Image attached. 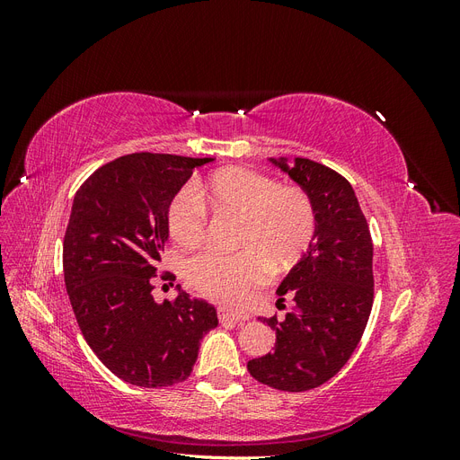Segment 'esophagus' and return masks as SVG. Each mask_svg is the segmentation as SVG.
I'll return each mask as SVG.
<instances>
[{"mask_svg":"<svg viewBox=\"0 0 460 460\" xmlns=\"http://www.w3.org/2000/svg\"><path fill=\"white\" fill-rule=\"evenodd\" d=\"M218 318L220 323H226V320H232V323H245L249 318L247 311H234L226 307H218Z\"/></svg>","mask_w":460,"mask_h":460,"instance_id":"34e87169","label":"esophagus"}]
</instances>
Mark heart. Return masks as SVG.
<instances>
[{
    "label": "heart",
    "instance_id": "heart-1",
    "mask_svg": "<svg viewBox=\"0 0 460 460\" xmlns=\"http://www.w3.org/2000/svg\"><path fill=\"white\" fill-rule=\"evenodd\" d=\"M242 217L238 253L207 249L186 262V278L199 294L218 301H240L274 269L296 264L314 235V208L307 193L280 186L274 178L245 166H226L178 191L166 225L182 247H196L207 232V208Z\"/></svg>",
    "mask_w": 460,
    "mask_h": 460
}]
</instances>
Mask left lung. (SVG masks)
I'll return each instance as SVG.
<instances>
[{"label": "left lung", "mask_w": 460, "mask_h": 460, "mask_svg": "<svg viewBox=\"0 0 460 460\" xmlns=\"http://www.w3.org/2000/svg\"><path fill=\"white\" fill-rule=\"evenodd\" d=\"M307 193L314 235L278 286V301L296 303L284 320L264 318L276 332L274 351L247 370L280 392H307L336 376L363 338L374 299L372 238L355 190L328 166L305 157H269Z\"/></svg>", "instance_id": "left-lung-1"}]
</instances>
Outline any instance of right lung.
I'll return each instance as SVG.
<instances>
[{"instance_id":"right-lung-1","label":"right lung","mask_w":460,"mask_h":460,"mask_svg":"<svg viewBox=\"0 0 460 460\" xmlns=\"http://www.w3.org/2000/svg\"><path fill=\"white\" fill-rule=\"evenodd\" d=\"M213 161L132 153L97 169L75 196L63 242L66 294L92 351L132 385L184 382L218 326L213 305L180 286L174 301L151 294L169 205L193 169Z\"/></svg>"}]
</instances>
